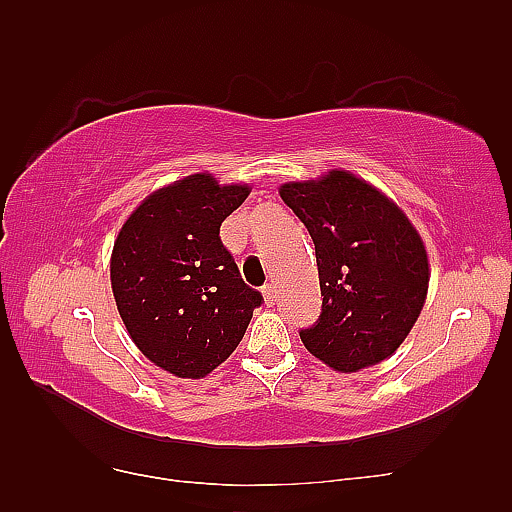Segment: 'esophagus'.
<instances>
[{"label":"esophagus","instance_id":"1","mask_svg":"<svg viewBox=\"0 0 512 512\" xmlns=\"http://www.w3.org/2000/svg\"><path fill=\"white\" fill-rule=\"evenodd\" d=\"M264 299H266L268 306H275V301H277V286L273 284V281H270V284L264 286Z\"/></svg>","mask_w":512,"mask_h":512}]
</instances>
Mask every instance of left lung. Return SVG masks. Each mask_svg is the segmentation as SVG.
Masks as SVG:
<instances>
[{"mask_svg": "<svg viewBox=\"0 0 512 512\" xmlns=\"http://www.w3.org/2000/svg\"><path fill=\"white\" fill-rule=\"evenodd\" d=\"M314 242L321 314L299 336L336 372L394 354L427 299L429 259L416 228L372 184L347 171L279 189Z\"/></svg>", "mask_w": 512, "mask_h": 512, "instance_id": "8db88e82", "label": "left lung"}]
</instances>
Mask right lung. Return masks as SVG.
Here are the masks:
<instances>
[{
	"mask_svg": "<svg viewBox=\"0 0 512 512\" xmlns=\"http://www.w3.org/2000/svg\"><path fill=\"white\" fill-rule=\"evenodd\" d=\"M248 193L193 173L151 193L114 242L110 277L125 328L151 363L178 378L224 363L264 303L220 239Z\"/></svg>",
	"mask_w": 512,
	"mask_h": 512,
	"instance_id": "add662e5",
	"label": "right lung"
}]
</instances>
